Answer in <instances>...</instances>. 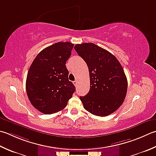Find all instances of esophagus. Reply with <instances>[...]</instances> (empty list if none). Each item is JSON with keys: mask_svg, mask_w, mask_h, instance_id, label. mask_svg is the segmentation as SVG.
I'll list each match as a JSON object with an SVG mask.
<instances>
[{"mask_svg": "<svg viewBox=\"0 0 156 156\" xmlns=\"http://www.w3.org/2000/svg\"><path fill=\"white\" fill-rule=\"evenodd\" d=\"M73 83H74V84L75 85V86H77V84H78V80L74 81V82H73Z\"/></svg>", "mask_w": 156, "mask_h": 156, "instance_id": "1", "label": "esophagus"}]
</instances>
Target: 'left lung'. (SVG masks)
<instances>
[{
	"instance_id": "1",
	"label": "left lung",
	"mask_w": 156,
	"mask_h": 156,
	"mask_svg": "<svg viewBox=\"0 0 156 156\" xmlns=\"http://www.w3.org/2000/svg\"><path fill=\"white\" fill-rule=\"evenodd\" d=\"M75 51L87 63L90 75V90L80 97L87 111L98 116H107L124 102L128 82L117 58L93 43L76 44Z\"/></svg>"
}]
</instances>
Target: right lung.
<instances>
[{
	"mask_svg": "<svg viewBox=\"0 0 156 156\" xmlns=\"http://www.w3.org/2000/svg\"><path fill=\"white\" fill-rule=\"evenodd\" d=\"M73 47L74 44L69 42L52 44L40 52L30 67L26 84L27 97L43 114L62 110L75 92L66 66Z\"/></svg>",
	"mask_w": 156,
	"mask_h": 156,
	"instance_id": "add662e5",
	"label": "right lung"
}]
</instances>
